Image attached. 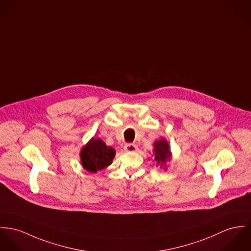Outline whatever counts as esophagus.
I'll list each match as a JSON object with an SVG mask.
<instances>
[{
    "mask_svg": "<svg viewBox=\"0 0 251 251\" xmlns=\"http://www.w3.org/2000/svg\"><path fill=\"white\" fill-rule=\"evenodd\" d=\"M124 150L126 152H135L137 151V146L133 143H128V144H125Z\"/></svg>",
    "mask_w": 251,
    "mask_h": 251,
    "instance_id": "obj_1",
    "label": "esophagus"
}]
</instances>
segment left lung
<instances>
[{
  "label": "left lung",
  "instance_id": "8db88e82",
  "mask_svg": "<svg viewBox=\"0 0 251 251\" xmlns=\"http://www.w3.org/2000/svg\"><path fill=\"white\" fill-rule=\"evenodd\" d=\"M153 147V154L156 166L163 168V170H167V162L172 158V152L168 141L164 137H160L154 141Z\"/></svg>",
  "mask_w": 251,
  "mask_h": 251
}]
</instances>
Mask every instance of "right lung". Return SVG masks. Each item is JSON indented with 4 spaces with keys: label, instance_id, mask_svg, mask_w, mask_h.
Masks as SVG:
<instances>
[{
    "label": "right lung",
    "instance_id": "add662e5",
    "mask_svg": "<svg viewBox=\"0 0 251 251\" xmlns=\"http://www.w3.org/2000/svg\"><path fill=\"white\" fill-rule=\"evenodd\" d=\"M79 154L82 167L90 173H97L112 164L116 151L107 146L101 138L92 137L82 147Z\"/></svg>",
    "mask_w": 251,
    "mask_h": 251
}]
</instances>
